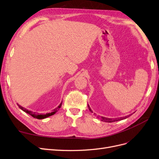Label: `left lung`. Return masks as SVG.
Here are the masks:
<instances>
[{
	"instance_id": "8db88e82",
	"label": "left lung",
	"mask_w": 159,
	"mask_h": 159,
	"mask_svg": "<svg viewBox=\"0 0 159 159\" xmlns=\"http://www.w3.org/2000/svg\"><path fill=\"white\" fill-rule=\"evenodd\" d=\"M88 107H89V109L91 112H92V111H91L90 107L88 105ZM129 117L128 116H125V117H120V118H116V119H109V118H106V117H101L100 119L101 120H102V121H105V122H108V123H111V122H115V121H121V120H123V119H126ZM99 118V117H98Z\"/></svg>"
}]
</instances>
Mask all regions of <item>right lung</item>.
<instances>
[{
	"label": "right lung",
	"instance_id": "add662e5",
	"mask_svg": "<svg viewBox=\"0 0 159 159\" xmlns=\"http://www.w3.org/2000/svg\"><path fill=\"white\" fill-rule=\"evenodd\" d=\"M61 103H62V102L59 105L58 107H57L54 110H52V112L49 113H46V114H39V113H36V112H33V111H29V110L26 109V108H24L23 107L20 106V105H18V103H17V105H18V106L19 107V108H20V109H22L23 111H25L26 113L30 115L31 116H32L34 118H36V119H45V118H46L48 117H50V116H51V115H54L57 111H58V110H60V107L61 106Z\"/></svg>",
	"mask_w": 159,
	"mask_h": 159
}]
</instances>
